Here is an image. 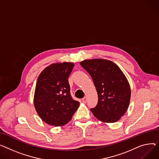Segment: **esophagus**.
<instances>
[{"label": "esophagus", "mask_w": 159, "mask_h": 159, "mask_svg": "<svg viewBox=\"0 0 159 159\" xmlns=\"http://www.w3.org/2000/svg\"><path fill=\"white\" fill-rule=\"evenodd\" d=\"M82 101L84 102V103H86L87 102V98L86 97H84L82 99Z\"/></svg>", "instance_id": "34e87169"}]
</instances>
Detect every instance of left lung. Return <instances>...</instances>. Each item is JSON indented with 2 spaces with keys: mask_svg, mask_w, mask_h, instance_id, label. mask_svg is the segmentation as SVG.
Returning <instances> with one entry per match:
<instances>
[{
  "mask_svg": "<svg viewBox=\"0 0 159 159\" xmlns=\"http://www.w3.org/2000/svg\"><path fill=\"white\" fill-rule=\"evenodd\" d=\"M80 65L91 77L98 94L97 106L91 111L102 122L118 121L127 111L131 95L124 73L114 62L106 59H86Z\"/></svg>",
  "mask_w": 159,
  "mask_h": 159,
  "instance_id": "1",
  "label": "left lung"
}]
</instances>
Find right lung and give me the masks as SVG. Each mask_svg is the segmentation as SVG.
Here are the masks:
<instances>
[{"instance_id":"add662e5","label":"right lung","mask_w":159,"mask_h":159,"mask_svg":"<svg viewBox=\"0 0 159 159\" xmlns=\"http://www.w3.org/2000/svg\"><path fill=\"white\" fill-rule=\"evenodd\" d=\"M74 67L72 62H58L45 68L38 78L34 105L41 119L59 126L68 123L79 106L70 94L68 77Z\"/></svg>"}]
</instances>
